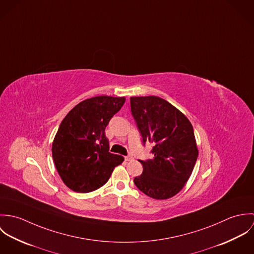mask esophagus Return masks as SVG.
Masks as SVG:
<instances>
[{"instance_id":"34e87169","label":"esophagus","mask_w":254,"mask_h":254,"mask_svg":"<svg viewBox=\"0 0 254 254\" xmlns=\"http://www.w3.org/2000/svg\"><path fill=\"white\" fill-rule=\"evenodd\" d=\"M134 158L132 157V156H130V155H128V156H125V160L126 161H132Z\"/></svg>"}]
</instances>
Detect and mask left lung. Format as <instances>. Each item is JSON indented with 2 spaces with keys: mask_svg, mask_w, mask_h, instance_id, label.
I'll list each match as a JSON object with an SVG mask.
<instances>
[{
  "mask_svg": "<svg viewBox=\"0 0 254 254\" xmlns=\"http://www.w3.org/2000/svg\"><path fill=\"white\" fill-rule=\"evenodd\" d=\"M131 111L143 142H151L153 157L140 160L143 173L134 183L154 199H167L185 187L193 170L198 149L187 116L167 101L155 97H131Z\"/></svg>",
  "mask_w": 254,
  "mask_h": 254,
  "instance_id": "obj_1",
  "label": "left lung"
}]
</instances>
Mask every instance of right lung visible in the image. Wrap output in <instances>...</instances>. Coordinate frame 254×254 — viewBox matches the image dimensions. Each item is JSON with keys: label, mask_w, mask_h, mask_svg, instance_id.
<instances>
[{"label": "right lung", "mask_w": 254, "mask_h": 254, "mask_svg": "<svg viewBox=\"0 0 254 254\" xmlns=\"http://www.w3.org/2000/svg\"><path fill=\"white\" fill-rule=\"evenodd\" d=\"M124 97L98 96L75 106L64 118L52 145L53 159L63 182L76 192H90L109 181L124 161L109 151L106 127L123 107Z\"/></svg>", "instance_id": "1"}]
</instances>
